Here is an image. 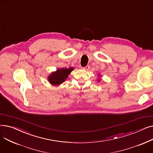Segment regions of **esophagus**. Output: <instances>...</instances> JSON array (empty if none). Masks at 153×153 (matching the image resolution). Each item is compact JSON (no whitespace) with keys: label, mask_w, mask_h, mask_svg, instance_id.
Masks as SVG:
<instances>
[{"label":"esophagus","mask_w":153,"mask_h":153,"mask_svg":"<svg viewBox=\"0 0 153 153\" xmlns=\"http://www.w3.org/2000/svg\"><path fill=\"white\" fill-rule=\"evenodd\" d=\"M82 69H83L84 70H85V71H88V70H89V69H90V66H89V65H87V66H86L85 67L83 68Z\"/></svg>","instance_id":"obj_1"}]
</instances>
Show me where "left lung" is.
<instances>
[{
	"label": "left lung",
	"mask_w": 153,
	"mask_h": 153,
	"mask_svg": "<svg viewBox=\"0 0 153 153\" xmlns=\"http://www.w3.org/2000/svg\"><path fill=\"white\" fill-rule=\"evenodd\" d=\"M98 75H99V76H100V74H98ZM100 81H101V79H98V82H99Z\"/></svg>",
	"instance_id": "obj_1"
}]
</instances>
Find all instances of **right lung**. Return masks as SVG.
Segmentation results:
<instances>
[{"label":"right lung","instance_id":"1","mask_svg":"<svg viewBox=\"0 0 153 153\" xmlns=\"http://www.w3.org/2000/svg\"><path fill=\"white\" fill-rule=\"evenodd\" d=\"M74 70L73 68H61L56 69V71L52 72L48 76V81L51 85H59L62 84L68 79L69 74Z\"/></svg>","mask_w":153,"mask_h":153}]
</instances>
